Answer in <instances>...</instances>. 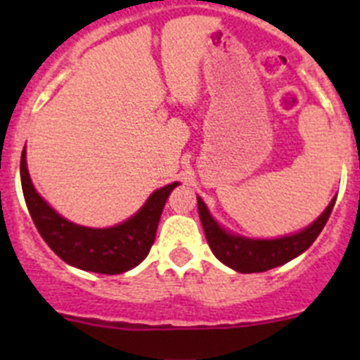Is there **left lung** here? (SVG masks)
<instances>
[{"label": "left lung", "mask_w": 360, "mask_h": 360, "mask_svg": "<svg viewBox=\"0 0 360 360\" xmlns=\"http://www.w3.org/2000/svg\"><path fill=\"white\" fill-rule=\"evenodd\" d=\"M196 198H198V214L202 219L203 232H205L212 254L232 270L241 274H252V272H265V270L285 265L299 254H303L316 241L328 221L337 196H333L323 214L303 231L288 234V236L272 238V240H254V238H245L227 231L212 218L203 200L200 196Z\"/></svg>", "instance_id": "8db88e82"}]
</instances>
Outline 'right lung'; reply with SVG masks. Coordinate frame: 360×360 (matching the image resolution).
I'll list each match as a JSON object with an SVG mask.
<instances>
[{"label": "right lung", "instance_id": "1", "mask_svg": "<svg viewBox=\"0 0 360 360\" xmlns=\"http://www.w3.org/2000/svg\"><path fill=\"white\" fill-rule=\"evenodd\" d=\"M19 173L28 212L41 238L65 263L97 274H122L144 262L157 236L165 200L178 186V182H173L155 191L144 205L122 224L94 229L68 221L41 198L30 180L25 149Z\"/></svg>", "mask_w": 360, "mask_h": 360}]
</instances>
